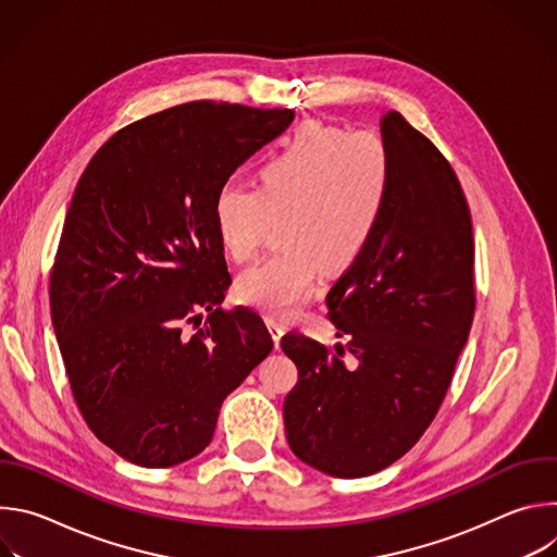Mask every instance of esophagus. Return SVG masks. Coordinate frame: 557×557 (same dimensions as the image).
I'll return each instance as SVG.
<instances>
[{"instance_id":"34e87169","label":"esophagus","mask_w":557,"mask_h":557,"mask_svg":"<svg viewBox=\"0 0 557 557\" xmlns=\"http://www.w3.org/2000/svg\"><path fill=\"white\" fill-rule=\"evenodd\" d=\"M267 326H269L271 337H273L275 348H277V346H280V339H282V335H284V326H282L277 320H273V317H267Z\"/></svg>"}]
</instances>
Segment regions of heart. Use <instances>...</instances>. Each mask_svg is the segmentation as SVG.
Returning <instances> with one entry per match:
<instances>
[{"label": "heart", "mask_w": 557, "mask_h": 557, "mask_svg": "<svg viewBox=\"0 0 557 557\" xmlns=\"http://www.w3.org/2000/svg\"><path fill=\"white\" fill-rule=\"evenodd\" d=\"M389 181V153L379 138L304 123L258 170L256 189L220 185L211 215L228 260H253L271 220L282 218V249L237 277L235 297L269 317H288L320 286L322 271H350L381 226Z\"/></svg>", "instance_id": "obj_1"}]
</instances>
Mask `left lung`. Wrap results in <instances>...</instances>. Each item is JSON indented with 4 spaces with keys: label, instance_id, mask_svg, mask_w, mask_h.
I'll use <instances>...</instances> for the list:
<instances>
[{
    "label": "left lung",
    "instance_id": "obj_1",
    "mask_svg": "<svg viewBox=\"0 0 557 557\" xmlns=\"http://www.w3.org/2000/svg\"><path fill=\"white\" fill-rule=\"evenodd\" d=\"M392 181L381 226L331 288V352L282 337L299 379L284 399L293 454L337 479L399 460L434 421L473 322V233L462 187L436 145L399 112L381 119ZM348 349L354 366L341 357Z\"/></svg>",
    "mask_w": 557,
    "mask_h": 557
}]
</instances>
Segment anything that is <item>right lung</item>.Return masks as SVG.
<instances>
[{
	"mask_svg": "<svg viewBox=\"0 0 557 557\" xmlns=\"http://www.w3.org/2000/svg\"><path fill=\"white\" fill-rule=\"evenodd\" d=\"M293 119L176 106L119 129L76 183L50 275L52 326L78 412L134 465L198 456L226 394L273 350L258 312L220 308L231 275L211 202Z\"/></svg>",
	"mask_w": 557,
	"mask_h": 557,
	"instance_id": "add662e5",
	"label": "right lung"
}]
</instances>
